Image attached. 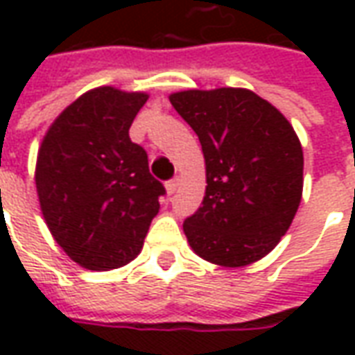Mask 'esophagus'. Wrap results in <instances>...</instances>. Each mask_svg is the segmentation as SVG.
<instances>
[{
    "label": "esophagus",
    "mask_w": 355,
    "mask_h": 355,
    "mask_svg": "<svg viewBox=\"0 0 355 355\" xmlns=\"http://www.w3.org/2000/svg\"><path fill=\"white\" fill-rule=\"evenodd\" d=\"M178 188V178H173V180H169L167 184H165V192H167V196H173V193L177 192Z\"/></svg>",
    "instance_id": "esophagus-1"
}]
</instances>
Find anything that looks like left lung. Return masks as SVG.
Masks as SVG:
<instances>
[{
	"instance_id": "left-lung-1",
	"label": "left lung",
	"mask_w": 355,
	"mask_h": 355,
	"mask_svg": "<svg viewBox=\"0 0 355 355\" xmlns=\"http://www.w3.org/2000/svg\"><path fill=\"white\" fill-rule=\"evenodd\" d=\"M200 139L205 196L186 218V239L203 261L243 268L287 234L302 200L304 155L293 125L253 91L218 87L169 94Z\"/></svg>"
}]
</instances>
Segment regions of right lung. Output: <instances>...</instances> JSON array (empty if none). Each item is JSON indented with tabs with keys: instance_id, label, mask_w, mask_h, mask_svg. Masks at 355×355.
Masks as SVG:
<instances>
[{
	"instance_id": "add662e5",
	"label": "right lung",
	"mask_w": 355,
	"mask_h": 355,
	"mask_svg": "<svg viewBox=\"0 0 355 355\" xmlns=\"http://www.w3.org/2000/svg\"><path fill=\"white\" fill-rule=\"evenodd\" d=\"M148 101L142 91L102 85L51 123L37 150L35 190L58 247L76 264L108 272L137 259L165 193L129 127Z\"/></svg>"
}]
</instances>
